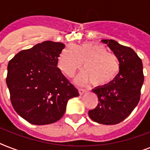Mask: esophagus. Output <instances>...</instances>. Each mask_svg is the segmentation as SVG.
I'll list each match as a JSON object with an SVG mask.
<instances>
[{
  "mask_svg": "<svg viewBox=\"0 0 150 150\" xmlns=\"http://www.w3.org/2000/svg\"><path fill=\"white\" fill-rule=\"evenodd\" d=\"M86 92H87L86 89H79V93L80 95H82V94H84Z\"/></svg>",
  "mask_w": 150,
  "mask_h": 150,
  "instance_id": "34e87169",
  "label": "esophagus"
}]
</instances>
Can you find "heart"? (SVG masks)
I'll use <instances>...</instances> for the list:
<instances>
[{
	"label": "heart",
	"instance_id": "1",
	"mask_svg": "<svg viewBox=\"0 0 150 150\" xmlns=\"http://www.w3.org/2000/svg\"><path fill=\"white\" fill-rule=\"evenodd\" d=\"M83 62L86 71L75 79L81 84L92 82L94 86H105L116 79L120 71L117 57L102 44L91 42L67 46L59 55L57 64L64 74L72 77Z\"/></svg>",
	"mask_w": 150,
	"mask_h": 150
}]
</instances>
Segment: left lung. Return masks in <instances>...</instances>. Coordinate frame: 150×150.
<instances>
[{
    "label": "left lung",
    "mask_w": 150,
    "mask_h": 150,
    "mask_svg": "<svg viewBox=\"0 0 150 150\" xmlns=\"http://www.w3.org/2000/svg\"><path fill=\"white\" fill-rule=\"evenodd\" d=\"M101 41L114 52L120 71L110 84L93 89L99 103L95 109L89 110V116L95 122L111 125L124 121L139 102L144 82L143 66L142 60L132 48L114 40Z\"/></svg>",
    "instance_id": "1"
}]
</instances>
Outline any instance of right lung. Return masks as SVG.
<instances>
[{"label":"right lung","instance_id":"right-lung-1","mask_svg":"<svg viewBox=\"0 0 150 150\" xmlns=\"http://www.w3.org/2000/svg\"><path fill=\"white\" fill-rule=\"evenodd\" d=\"M62 43L44 41L18 53L8 63L7 86L18 114L36 125L62 117L68 100L78 89L57 68Z\"/></svg>","mask_w":150,"mask_h":150}]
</instances>
